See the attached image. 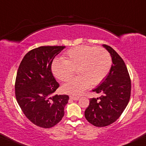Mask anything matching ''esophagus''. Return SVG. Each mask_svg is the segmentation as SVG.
<instances>
[{
	"mask_svg": "<svg viewBox=\"0 0 146 146\" xmlns=\"http://www.w3.org/2000/svg\"><path fill=\"white\" fill-rule=\"evenodd\" d=\"M70 99L72 100H74V101H76L78 100L79 99V97L77 96V97H75V96H70Z\"/></svg>",
	"mask_w": 146,
	"mask_h": 146,
	"instance_id": "1",
	"label": "esophagus"
}]
</instances>
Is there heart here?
Instances as JSON below:
<instances>
[{
	"label": "heart",
	"instance_id": "1",
	"mask_svg": "<svg viewBox=\"0 0 146 146\" xmlns=\"http://www.w3.org/2000/svg\"><path fill=\"white\" fill-rule=\"evenodd\" d=\"M111 58L106 50L96 46L80 45L70 48L64 60L55 59L51 66L53 75L62 82L68 81L76 70L78 76L62 86L65 93L80 94L89 87L100 84L111 67Z\"/></svg>",
	"mask_w": 146,
	"mask_h": 146
}]
</instances>
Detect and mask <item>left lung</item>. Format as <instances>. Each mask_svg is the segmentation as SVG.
I'll return each instance as SVG.
<instances>
[{
    "instance_id": "1",
    "label": "left lung",
    "mask_w": 146,
    "mask_h": 146,
    "mask_svg": "<svg viewBox=\"0 0 146 146\" xmlns=\"http://www.w3.org/2000/svg\"><path fill=\"white\" fill-rule=\"evenodd\" d=\"M103 46L110 54L112 64L102 83L93 90L102 95L90 99L84 111L88 122L98 127L111 125L119 118L129 103L131 90V78L123 59L111 46Z\"/></svg>"
}]
</instances>
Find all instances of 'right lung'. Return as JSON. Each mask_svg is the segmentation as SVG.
<instances>
[{
    "mask_svg": "<svg viewBox=\"0 0 146 146\" xmlns=\"http://www.w3.org/2000/svg\"><path fill=\"white\" fill-rule=\"evenodd\" d=\"M65 46H42L26 54L15 79V98L25 116L42 128L56 125L64 115L67 95L53 93L59 87L51 72L53 59Z\"/></svg>",
    "mask_w": 146,
    "mask_h": 146,
    "instance_id": "obj_1",
    "label": "right lung"
}]
</instances>
